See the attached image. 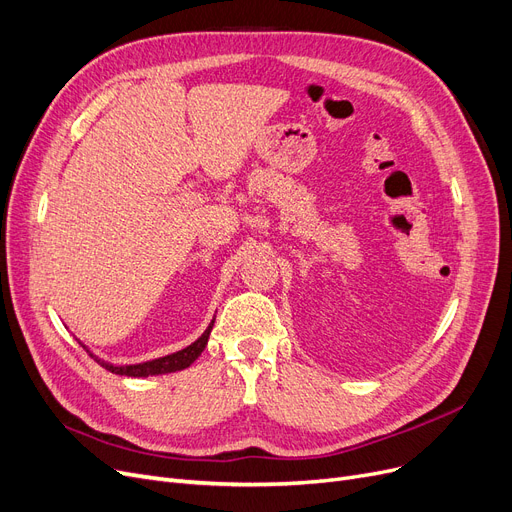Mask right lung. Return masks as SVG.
<instances>
[{
  "instance_id": "1",
  "label": "right lung",
  "mask_w": 512,
  "mask_h": 512,
  "mask_svg": "<svg viewBox=\"0 0 512 512\" xmlns=\"http://www.w3.org/2000/svg\"><path fill=\"white\" fill-rule=\"evenodd\" d=\"M216 315L210 321V325L206 327V332H203L195 342H191L189 346H185L182 351L170 353L166 357H157V359H149V361H142V363H126V365H117V363H109L105 359H100L98 355H94L84 342H79L84 349L90 353V357H94V361L98 365L105 367L111 374H119V376H132V378H147V376H161V374H172V372H180V370H187V367L203 353L210 338V332L214 327Z\"/></svg>"
}]
</instances>
